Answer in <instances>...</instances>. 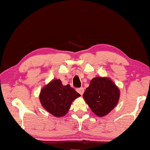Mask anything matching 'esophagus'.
I'll return each mask as SVG.
<instances>
[{
	"label": "esophagus",
	"instance_id": "obj_1",
	"mask_svg": "<svg viewBox=\"0 0 150 150\" xmlns=\"http://www.w3.org/2000/svg\"><path fill=\"white\" fill-rule=\"evenodd\" d=\"M76 90H77V91L78 92V93L79 94H81V95L84 93V88H77L76 89Z\"/></svg>",
	"mask_w": 150,
	"mask_h": 150
}]
</instances>
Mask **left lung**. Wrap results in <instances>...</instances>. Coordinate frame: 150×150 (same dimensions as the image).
<instances>
[{
    "label": "left lung",
    "instance_id": "1",
    "mask_svg": "<svg viewBox=\"0 0 150 150\" xmlns=\"http://www.w3.org/2000/svg\"><path fill=\"white\" fill-rule=\"evenodd\" d=\"M120 91L110 79L95 77L90 82L83 95L85 101L92 111L98 117L107 115L115 107Z\"/></svg>",
    "mask_w": 150,
    "mask_h": 150
}]
</instances>
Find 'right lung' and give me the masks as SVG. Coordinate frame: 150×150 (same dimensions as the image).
Masks as SVG:
<instances>
[{
    "instance_id": "add662e5",
    "label": "right lung",
    "mask_w": 150,
    "mask_h": 150,
    "mask_svg": "<svg viewBox=\"0 0 150 150\" xmlns=\"http://www.w3.org/2000/svg\"><path fill=\"white\" fill-rule=\"evenodd\" d=\"M79 96L81 95L69 84L64 86L60 80L55 79L42 89L40 101L49 113L59 117L65 115L72 102Z\"/></svg>"
}]
</instances>
